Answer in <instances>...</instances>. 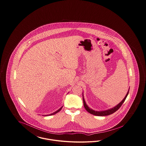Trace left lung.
Segmentation results:
<instances>
[{
    "label": "left lung",
    "instance_id": "1",
    "mask_svg": "<svg viewBox=\"0 0 146 146\" xmlns=\"http://www.w3.org/2000/svg\"><path fill=\"white\" fill-rule=\"evenodd\" d=\"M129 90H130V88H129V90L127 91L126 95H125V97L123 98V100L119 103L118 104L117 106H114V107L111 108L110 109L107 110H104V111H95L92 109H91L90 108L88 104H86L84 97L83 93V103L84 106L85 108V110L88 111L89 113H90L91 114H93L94 115H96V116H106V115H108L113 114V113H114L115 111H117L118 109L121 107V106L123 104L128 94H129Z\"/></svg>",
    "mask_w": 146,
    "mask_h": 146
}]
</instances>
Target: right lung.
I'll return each instance as SVG.
<instances>
[{
  "instance_id": "right-lung-1",
  "label": "right lung",
  "mask_w": 146,
  "mask_h": 146,
  "mask_svg": "<svg viewBox=\"0 0 146 146\" xmlns=\"http://www.w3.org/2000/svg\"><path fill=\"white\" fill-rule=\"evenodd\" d=\"M63 106H62L60 109H58V110H57L56 111H55V112H54V113H51V114H48V115H44V116H49V115H54V114H56L57 113H58V111H60L61 110V109H62V108Z\"/></svg>"
}]
</instances>
